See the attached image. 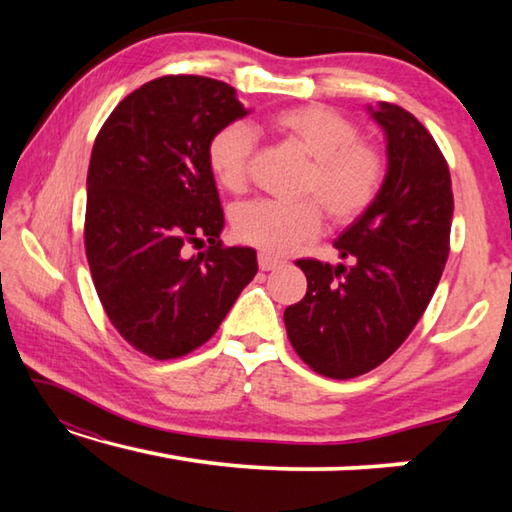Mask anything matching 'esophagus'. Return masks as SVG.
<instances>
[{
  "label": "esophagus",
  "instance_id": "1",
  "mask_svg": "<svg viewBox=\"0 0 512 512\" xmlns=\"http://www.w3.org/2000/svg\"><path fill=\"white\" fill-rule=\"evenodd\" d=\"M257 262H259V268H262V271H273V268H277L282 264V259L280 257H273L271 253H259L257 255Z\"/></svg>",
  "mask_w": 512,
  "mask_h": 512
}]
</instances>
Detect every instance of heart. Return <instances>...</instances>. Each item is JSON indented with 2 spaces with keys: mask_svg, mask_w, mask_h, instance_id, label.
I'll return each mask as SVG.
<instances>
[{
  "mask_svg": "<svg viewBox=\"0 0 512 512\" xmlns=\"http://www.w3.org/2000/svg\"><path fill=\"white\" fill-rule=\"evenodd\" d=\"M259 131H268L307 155L300 192L315 198L271 201L259 198L235 212L241 241L266 253H291L318 235L323 210L334 223H350L375 203L386 178V160L375 144L361 140L359 126L327 106H296L268 115ZM255 135L246 124H228L212 135L207 160L219 185L244 192L253 160Z\"/></svg>",
  "mask_w": 512,
  "mask_h": 512,
  "instance_id": "obj_1",
  "label": "heart"
}]
</instances>
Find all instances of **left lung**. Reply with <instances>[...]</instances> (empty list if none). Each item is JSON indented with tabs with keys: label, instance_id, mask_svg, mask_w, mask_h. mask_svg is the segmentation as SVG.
<instances>
[{
	"label": "left lung",
	"instance_id": "1",
	"mask_svg": "<svg viewBox=\"0 0 512 512\" xmlns=\"http://www.w3.org/2000/svg\"><path fill=\"white\" fill-rule=\"evenodd\" d=\"M386 135L381 192L334 241L348 266L298 259L305 298L284 311L289 341L318 375L359 377L400 348L436 291L449 255V167L411 112L368 106Z\"/></svg>",
	"mask_w": 512,
	"mask_h": 512
}]
</instances>
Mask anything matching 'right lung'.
<instances>
[{
	"label": "right lung",
	"mask_w": 512,
	"mask_h": 512,
	"mask_svg": "<svg viewBox=\"0 0 512 512\" xmlns=\"http://www.w3.org/2000/svg\"><path fill=\"white\" fill-rule=\"evenodd\" d=\"M235 88L162 76L128 94L94 140L85 255L117 332L153 359L185 357L219 329L257 273V253L225 248L207 144L246 117ZM211 241L205 254L187 243Z\"/></svg>",
	"instance_id": "1"
}]
</instances>
